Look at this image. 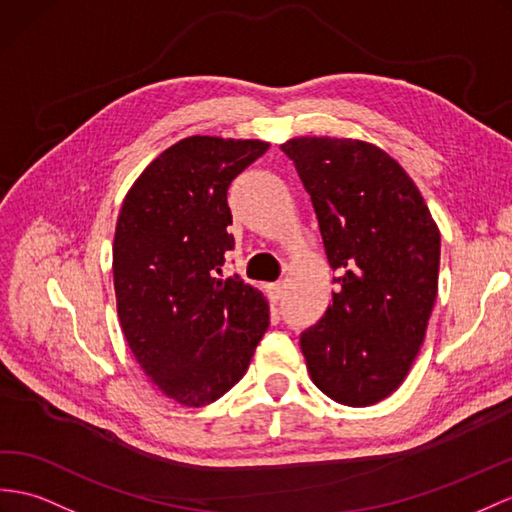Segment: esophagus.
Wrapping results in <instances>:
<instances>
[{
	"instance_id": "1",
	"label": "esophagus",
	"mask_w": 512,
	"mask_h": 512,
	"mask_svg": "<svg viewBox=\"0 0 512 512\" xmlns=\"http://www.w3.org/2000/svg\"><path fill=\"white\" fill-rule=\"evenodd\" d=\"M267 293H269V299H271V302L276 304L278 299L282 297V284H280V282H276V284H269V286H267Z\"/></svg>"
}]
</instances>
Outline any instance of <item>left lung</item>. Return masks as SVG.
I'll return each instance as SVG.
<instances>
[{"label":"left lung","instance_id":"left-lung-1","mask_svg":"<svg viewBox=\"0 0 512 512\" xmlns=\"http://www.w3.org/2000/svg\"><path fill=\"white\" fill-rule=\"evenodd\" d=\"M282 152L313 202L339 284L299 336L317 389L371 406L408 376L439 289L441 234L415 182L380 147L297 136Z\"/></svg>","mask_w":512,"mask_h":512}]
</instances>
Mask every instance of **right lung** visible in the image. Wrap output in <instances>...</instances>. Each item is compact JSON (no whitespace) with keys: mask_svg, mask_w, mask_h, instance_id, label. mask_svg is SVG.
<instances>
[{"mask_svg":"<svg viewBox=\"0 0 512 512\" xmlns=\"http://www.w3.org/2000/svg\"><path fill=\"white\" fill-rule=\"evenodd\" d=\"M269 143L189 136L132 184L112 245L117 313L136 363L182 406L217 402L239 382L269 328L265 295L221 278L232 180Z\"/></svg>","mask_w":512,"mask_h":512,"instance_id":"add662e5","label":"right lung"}]
</instances>
